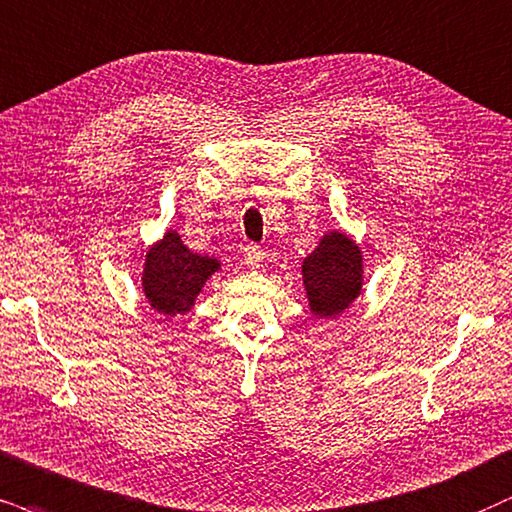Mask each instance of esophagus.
Segmentation results:
<instances>
[{"label":"esophagus","mask_w":512,"mask_h":512,"mask_svg":"<svg viewBox=\"0 0 512 512\" xmlns=\"http://www.w3.org/2000/svg\"><path fill=\"white\" fill-rule=\"evenodd\" d=\"M243 260H245V264H248L250 269L260 267L262 260H264V252H262L260 245H248V248L243 250Z\"/></svg>","instance_id":"1"}]
</instances>
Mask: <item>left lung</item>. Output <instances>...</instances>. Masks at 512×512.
Listing matches in <instances>:
<instances>
[{"label":"left lung","instance_id":"8db88e82","mask_svg":"<svg viewBox=\"0 0 512 512\" xmlns=\"http://www.w3.org/2000/svg\"><path fill=\"white\" fill-rule=\"evenodd\" d=\"M302 283L312 314L335 319L361 295L364 255L352 238L331 231L323 234L312 255L302 262Z\"/></svg>","mask_w":512,"mask_h":512}]
</instances>
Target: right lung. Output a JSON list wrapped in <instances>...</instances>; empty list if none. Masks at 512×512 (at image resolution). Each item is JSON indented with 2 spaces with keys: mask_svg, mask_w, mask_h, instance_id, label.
<instances>
[{
  "mask_svg": "<svg viewBox=\"0 0 512 512\" xmlns=\"http://www.w3.org/2000/svg\"><path fill=\"white\" fill-rule=\"evenodd\" d=\"M219 267L222 264L215 257L198 255L186 248L177 231H167L146 250L141 288L155 312L165 316L186 314Z\"/></svg>",
  "mask_w": 512,
  "mask_h": 512,
  "instance_id": "add662e5",
  "label": "right lung"
}]
</instances>
